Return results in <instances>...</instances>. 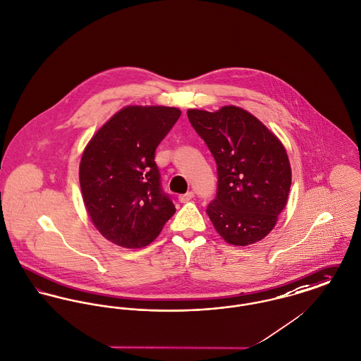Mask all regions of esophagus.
I'll use <instances>...</instances> for the list:
<instances>
[{"label":"esophagus","mask_w":361,"mask_h":361,"mask_svg":"<svg viewBox=\"0 0 361 361\" xmlns=\"http://www.w3.org/2000/svg\"><path fill=\"white\" fill-rule=\"evenodd\" d=\"M192 197H194V192H188L186 194H182V195H179V201L185 204V202H189V201L192 200Z\"/></svg>","instance_id":"34e87169"}]
</instances>
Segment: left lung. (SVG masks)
Listing matches in <instances>:
<instances>
[{
  "label": "left lung",
  "instance_id": "left-lung-1",
  "mask_svg": "<svg viewBox=\"0 0 361 361\" xmlns=\"http://www.w3.org/2000/svg\"><path fill=\"white\" fill-rule=\"evenodd\" d=\"M188 118L216 161V198L207 214L217 234L235 246L263 240L288 204L291 167L285 146L235 105L188 109Z\"/></svg>",
  "mask_w": 361,
  "mask_h": 361
}]
</instances>
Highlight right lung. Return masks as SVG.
<instances>
[{
	"label": "right lung",
	"instance_id": "obj_1",
	"mask_svg": "<svg viewBox=\"0 0 361 361\" xmlns=\"http://www.w3.org/2000/svg\"><path fill=\"white\" fill-rule=\"evenodd\" d=\"M164 105H127L87 142L79 164L85 208L99 234L138 249L152 243L175 214L160 188L154 152L180 116Z\"/></svg>",
	"mask_w": 361,
	"mask_h": 361
}]
</instances>
